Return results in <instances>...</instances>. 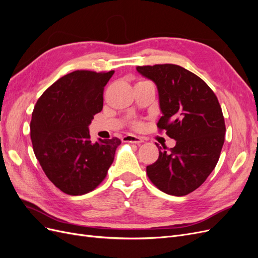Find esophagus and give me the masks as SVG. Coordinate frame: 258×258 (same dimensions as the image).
<instances>
[{"label": "esophagus", "instance_id": "34e87169", "mask_svg": "<svg viewBox=\"0 0 258 258\" xmlns=\"http://www.w3.org/2000/svg\"><path fill=\"white\" fill-rule=\"evenodd\" d=\"M123 142H129V143H142L143 139L137 137V136H132V135H127L122 138Z\"/></svg>", "mask_w": 258, "mask_h": 258}]
</instances>
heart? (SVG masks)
Instances as JSON below:
<instances>
[{"label": "heart", "mask_w": 258, "mask_h": 258, "mask_svg": "<svg viewBox=\"0 0 258 258\" xmlns=\"http://www.w3.org/2000/svg\"><path fill=\"white\" fill-rule=\"evenodd\" d=\"M139 126H140V124H139L138 122H136V123H135V127H139Z\"/></svg>", "instance_id": "obj_1"}]
</instances>
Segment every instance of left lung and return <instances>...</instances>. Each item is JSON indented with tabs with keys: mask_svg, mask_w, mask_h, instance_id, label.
<instances>
[{
	"mask_svg": "<svg viewBox=\"0 0 258 258\" xmlns=\"http://www.w3.org/2000/svg\"><path fill=\"white\" fill-rule=\"evenodd\" d=\"M137 71L157 85L162 112L157 127L176 141L172 148L160 147L158 159L146 167L147 176L161 191L185 196L220 159L226 131L222 107L213 90L182 67L139 66Z\"/></svg>",
	"mask_w": 258,
	"mask_h": 258,
	"instance_id": "left-lung-1",
	"label": "left lung"
}]
</instances>
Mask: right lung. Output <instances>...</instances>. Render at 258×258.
<instances>
[{
  "label": "right lung",
  "mask_w": 258,
  "mask_h": 258,
  "mask_svg": "<svg viewBox=\"0 0 258 258\" xmlns=\"http://www.w3.org/2000/svg\"><path fill=\"white\" fill-rule=\"evenodd\" d=\"M113 74L77 70L53 83L34 106L30 136L35 157L49 181L71 196L103 182L120 144L118 138L92 143L88 131Z\"/></svg>",
  "instance_id": "obj_1"
}]
</instances>
